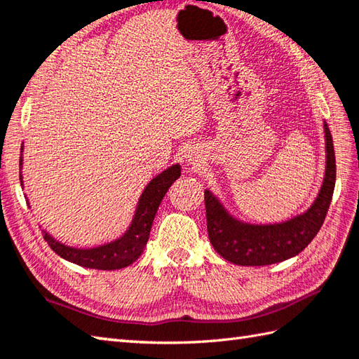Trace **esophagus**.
I'll use <instances>...</instances> for the list:
<instances>
[{
	"label": "esophagus",
	"mask_w": 359,
	"mask_h": 359,
	"mask_svg": "<svg viewBox=\"0 0 359 359\" xmlns=\"http://www.w3.org/2000/svg\"><path fill=\"white\" fill-rule=\"evenodd\" d=\"M189 162H191V163H196L197 162V157H196V154H189Z\"/></svg>",
	"instance_id": "1"
}]
</instances>
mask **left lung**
I'll use <instances>...</instances> for the list:
<instances>
[{"mask_svg": "<svg viewBox=\"0 0 359 359\" xmlns=\"http://www.w3.org/2000/svg\"><path fill=\"white\" fill-rule=\"evenodd\" d=\"M324 131L327 149L324 184L315 203L304 215L284 224H241L226 215L215 196L205 191L208 238L220 256L236 265H270L296 256L313 241L325 220L337 182L333 139L327 123Z\"/></svg>", "mask_w": 359, "mask_h": 359, "instance_id": "obj_1", "label": "left lung"}]
</instances>
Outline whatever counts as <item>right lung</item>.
I'll return each mask as SVG.
<instances>
[{
    "instance_id": "add662e5",
    "label": "right lung",
    "mask_w": 359,
    "mask_h": 359,
    "mask_svg": "<svg viewBox=\"0 0 359 359\" xmlns=\"http://www.w3.org/2000/svg\"><path fill=\"white\" fill-rule=\"evenodd\" d=\"M179 177L180 166L174 165L149 182V185L140 197L139 208L135 211L133 225L129 226V230L126 231L123 238H120L116 242L90 250H79L66 247L63 243L53 241L48 233H44V241L49 243V247L55 251L58 256H62L66 261L86 266V269H123V266L133 264L135 259L142 255L144 247H147L152 220H154L158 205L162 202L168 189L172 185V182Z\"/></svg>"
}]
</instances>
